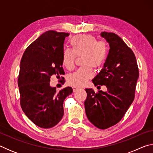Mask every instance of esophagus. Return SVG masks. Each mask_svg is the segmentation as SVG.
Listing matches in <instances>:
<instances>
[{
  "label": "esophagus",
  "instance_id": "esophagus-1",
  "mask_svg": "<svg viewBox=\"0 0 153 153\" xmlns=\"http://www.w3.org/2000/svg\"><path fill=\"white\" fill-rule=\"evenodd\" d=\"M79 88H77V87H73V90L74 92H76L77 90H78Z\"/></svg>",
  "mask_w": 153,
  "mask_h": 153
}]
</instances>
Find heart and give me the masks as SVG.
I'll use <instances>...</instances> for the list:
<instances>
[{"label":"heart","instance_id":"obj_1","mask_svg":"<svg viewBox=\"0 0 153 153\" xmlns=\"http://www.w3.org/2000/svg\"><path fill=\"white\" fill-rule=\"evenodd\" d=\"M71 49H66L63 53L62 63L68 70L74 67L76 56H83L82 67L67 77V82L74 87L82 86L94 76L91 65L100 67L107 61L108 46L106 41L97 40L95 36L90 34L79 35L70 40Z\"/></svg>","mask_w":153,"mask_h":153}]
</instances>
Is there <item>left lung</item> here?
Listing matches in <instances>:
<instances>
[{
	"instance_id": "8db88e82",
	"label": "left lung",
	"mask_w": 153,
	"mask_h": 153,
	"mask_svg": "<svg viewBox=\"0 0 153 153\" xmlns=\"http://www.w3.org/2000/svg\"><path fill=\"white\" fill-rule=\"evenodd\" d=\"M101 36L109 44V53L92 82L100 88L105 85L107 91L95 92L86 88L84 106L90 122L105 129L120 122L132 103L139 71L135 55L120 36L106 32H101Z\"/></svg>"
}]
</instances>
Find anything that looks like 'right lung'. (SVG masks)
<instances>
[{
	"label": "right lung",
	"instance_id": "1",
	"mask_svg": "<svg viewBox=\"0 0 153 153\" xmlns=\"http://www.w3.org/2000/svg\"><path fill=\"white\" fill-rule=\"evenodd\" d=\"M69 34L47 31L28 46L21 60L18 76L21 107L27 117L42 128H53L61 121L64 100L73 92L67 87L58 92L49 84L51 76L60 77L65 74L62 56L65 38Z\"/></svg>",
	"mask_w": 153,
	"mask_h": 153
}]
</instances>
